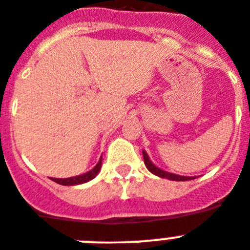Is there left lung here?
Returning a JSON list of instances; mask_svg holds the SVG:
<instances>
[{"label":"left lung","instance_id":"1","mask_svg":"<svg viewBox=\"0 0 250 250\" xmlns=\"http://www.w3.org/2000/svg\"><path fill=\"white\" fill-rule=\"evenodd\" d=\"M143 157H144V163H146V167L148 168L149 172H151L153 174L158 177H162V178H167V180L170 181H189L193 180L195 177H186V176H180V174H174V173H169V172H166V170L161 169V168H158L157 166L153 164V162L149 159L148 154H146V150H143Z\"/></svg>","mask_w":250,"mask_h":250}]
</instances>
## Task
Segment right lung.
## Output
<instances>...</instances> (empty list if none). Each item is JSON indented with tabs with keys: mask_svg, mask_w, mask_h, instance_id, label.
I'll return each mask as SVG.
<instances>
[{
	"mask_svg": "<svg viewBox=\"0 0 250 250\" xmlns=\"http://www.w3.org/2000/svg\"><path fill=\"white\" fill-rule=\"evenodd\" d=\"M101 164H102V157L100 158L99 163L96 164L95 167L91 170H88L87 173H83L81 176L76 177H70V178H53V181L59 185H63V186H76V185H81V183H86L88 181L93 180L97 174H99L100 169H101Z\"/></svg>",
	"mask_w": 250,
	"mask_h": 250,
	"instance_id": "add662e5",
	"label": "right lung"
}]
</instances>
